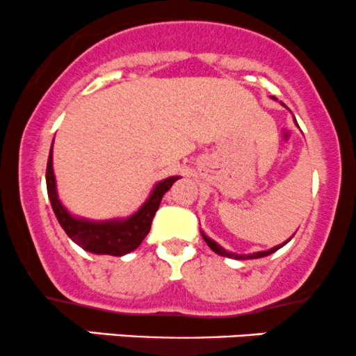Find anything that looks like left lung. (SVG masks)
I'll use <instances>...</instances> for the list:
<instances>
[{
    "label": "left lung",
    "instance_id": "1",
    "mask_svg": "<svg viewBox=\"0 0 356 356\" xmlns=\"http://www.w3.org/2000/svg\"><path fill=\"white\" fill-rule=\"evenodd\" d=\"M273 99H275V97H273ZM282 104V106H286V104L284 103H280ZM298 124V123H296ZM201 235H202V238H204V241L206 243H208V247L213 250L214 253H218V255H221V257H228V259H236V260H248V259H261V257H267V255H270V253H273V252H277V250L279 248H282L284 245L286 243H289V240H291V238H289L287 241H284L282 245H277V247H273V248H270V250H267V252H257V253H250V255H236V253H232V252H226L225 248L221 247V245H218L216 241L214 240H211L209 236H206L204 233L201 232Z\"/></svg>",
    "mask_w": 356,
    "mask_h": 356
}]
</instances>
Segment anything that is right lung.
Segmentation results:
<instances>
[{
	"mask_svg": "<svg viewBox=\"0 0 356 356\" xmlns=\"http://www.w3.org/2000/svg\"><path fill=\"white\" fill-rule=\"evenodd\" d=\"M45 179L50 204H52V209L56 213L58 222H60V226L67 233L70 240L76 241L86 252L96 253V255L121 257L134 252L142 243L143 238L150 232L152 220H154L155 213H157L163 194L181 177L174 175V177H167L157 182L150 196H148L142 208L136 211V213L124 218V220L108 221H91L76 218L62 206L60 199L57 196L56 175H54L52 167V148H50L49 162H47Z\"/></svg>",
	"mask_w": 356,
	"mask_h": 356,
	"instance_id": "obj_1",
	"label": "right lung"
}]
</instances>
